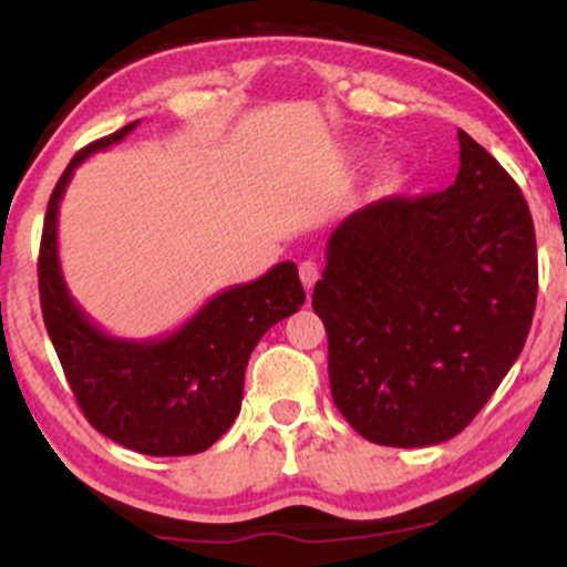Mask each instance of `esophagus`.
<instances>
[{
    "instance_id": "1",
    "label": "esophagus",
    "mask_w": 567,
    "mask_h": 567,
    "mask_svg": "<svg viewBox=\"0 0 567 567\" xmlns=\"http://www.w3.org/2000/svg\"><path fill=\"white\" fill-rule=\"evenodd\" d=\"M298 275H301V282L306 290L315 288V282L320 279V269H317L315 261H301L298 264Z\"/></svg>"
}]
</instances>
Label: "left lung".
I'll return each mask as SVG.
<instances>
[{
  "instance_id": "obj_1",
  "label": "left lung",
  "mask_w": 567,
  "mask_h": 567,
  "mask_svg": "<svg viewBox=\"0 0 567 567\" xmlns=\"http://www.w3.org/2000/svg\"><path fill=\"white\" fill-rule=\"evenodd\" d=\"M458 143L445 192L379 199L330 234L311 296L336 408L375 445L426 447L464 432L533 322L528 202L464 130Z\"/></svg>"
}]
</instances>
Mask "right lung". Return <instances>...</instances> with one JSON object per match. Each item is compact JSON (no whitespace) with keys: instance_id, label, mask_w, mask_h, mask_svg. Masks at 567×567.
Here are the masks:
<instances>
[{"instance_id":"1","label":"right lung","mask_w":567,"mask_h":567,"mask_svg":"<svg viewBox=\"0 0 567 567\" xmlns=\"http://www.w3.org/2000/svg\"><path fill=\"white\" fill-rule=\"evenodd\" d=\"M135 125L84 146L58 178L39 245V303L76 405L97 432L135 453L194 455L234 424L252 349L271 324L301 309L306 292L296 264L285 261L252 282L218 292L165 338L127 341L103 333L63 279L58 207L76 167Z\"/></svg>"}]
</instances>
